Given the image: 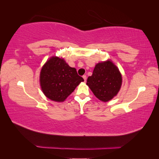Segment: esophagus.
Instances as JSON below:
<instances>
[{"mask_svg": "<svg viewBox=\"0 0 159 159\" xmlns=\"http://www.w3.org/2000/svg\"><path fill=\"white\" fill-rule=\"evenodd\" d=\"M83 77V78H84V82H86V79H87V77H86V75H83L82 76Z\"/></svg>", "mask_w": 159, "mask_h": 159, "instance_id": "1", "label": "esophagus"}]
</instances>
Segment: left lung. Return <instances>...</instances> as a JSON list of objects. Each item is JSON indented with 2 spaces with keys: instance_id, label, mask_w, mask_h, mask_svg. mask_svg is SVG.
Wrapping results in <instances>:
<instances>
[{
  "instance_id": "left-lung-1",
  "label": "left lung",
  "mask_w": 159,
  "mask_h": 159,
  "mask_svg": "<svg viewBox=\"0 0 159 159\" xmlns=\"http://www.w3.org/2000/svg\"><path fill=\"white\" fill-rule=\"evenodd\" d=\"M86 84L98 99L107 102L116 96L122 85V75L111 61L99 62L95 66L93 75L88 77Z\"/></svg>"
}]
</instances>
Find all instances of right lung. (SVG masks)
Instances as JSON below:
<instances>
[{"mask_svg": "<svg viewBox=\"0 0 159 159\" xmlns=\"http://www.w3.org/2000/svg\"><path fill=\"white\" fill-rule=\"evenodd\" d=\"M83 81L75 68L56 56L46 62L40 73V84L44 94L57 102L64 101Z\"/></svg>", "mask_w": 159, "mask_h": 159, "instance_id": "1", "label": "right lung"}]
</instances>
